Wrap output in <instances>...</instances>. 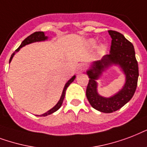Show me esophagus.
Returning <instances> with one entry per match:
<instances>
[{
	"label": "esophagus",
	"instance_id": "34e87169",
	"mask_svg": "<svg viewBox=\"0 0 147 147\" xmlns=\"http://www.w3.org/2000/svg\"><path fill=\"white\" fill-rule=\"evenodd\" d=\"M84 64H80L77 69V74H82V73L84 72Z\"/></svg>",
	"mask_w": 147,
	"mask_h": 147
}]
</instances>
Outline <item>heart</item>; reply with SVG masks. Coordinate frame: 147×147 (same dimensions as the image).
<instances>
[{
  "label": "heart",
  "mask_w": 147,
  "mask_h": 147,
  "mask_svg": "<svg viewBox=\"0 0 147 147\" xmlns=\"http://www.w3.org/2000/svg\"><path fill=\"white\" fill-rule=\"evenodd\" d=\"M96 40L94 39H89L87 41H86V45L89 47H94L96 45ZM106 50V46L104 44H100V46L98 47V53H103Z\"/></svg>",
  "instance_id": "obj_1"
}]
</instances>
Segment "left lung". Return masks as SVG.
Masks as SVG:
<instances>
[{"label": "left lung", "instance_id": "left-lung-1", "mask_svg": "<svg viewBox=\"0 0 147 147\" xmlns=\"http://www.w3.org/2000/svg\"><path fill=\"white\" fill-rule=\"evenodd\" d=\"M108 32L112 38L110 54L103 56L100 61L92 62L86 72L89 77L86 91L87 100L92 107L107 113L117 111L131 100L136 91L139 77L134 45L122 34L114 30ZM113 65L120 67L125 76V83L117 93L105 98L98 93L97 80L103 72Z\"/></svg>", "mask_w": 147, "mask_h": 147}]
</instances>
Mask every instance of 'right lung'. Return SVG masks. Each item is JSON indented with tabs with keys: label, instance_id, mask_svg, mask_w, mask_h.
<instances>
[{
	"label": "right lung",
	"instance_id": "obj_1",
	"mask_svg": "<svg viewBox=\"0 0 147 147\" xmlns=\"http://www.w3.org/2000/svg\"><path fill=\"white\" fill-rule=\"evenodd\" d=\"M47 39H48V37L45 35V33L42 32V31L35 32V33H34V34H30V36H28V37H27L26 39H24V40H23L22 43H21V44L20 45V47H18V48L17 49V50H16V51H14L13 53H12V55H11V58H10V61H9V63L11 62V61H12V59H13V56L15 55V53L20 51V49L22 48L23 47L26 46V45H27V44H32V43H35V42L45 41V40H47ZM75 78H76V76H75V75H74V76H73V77H71V78H70V79L69 80H68L67 83H66L65 86H64V87H63V92H62V94H61V98H60L59 101L57 102V104H56V105L54 106L53 108H51V110H48L47 112L44 113V114L37 115V116H40V117H41V116L42 117H46V116H47V115L51 114V113H53L56 112V111H57V110H59V109H60V107H61V105H62V103H63V99H64V96H65L66 90H67V87L69 86V85H70V84H71V83H72L74 80Z\"/></svg>",
	"mask_w": 147,
	"mask_h": 147
}]
</instances>
